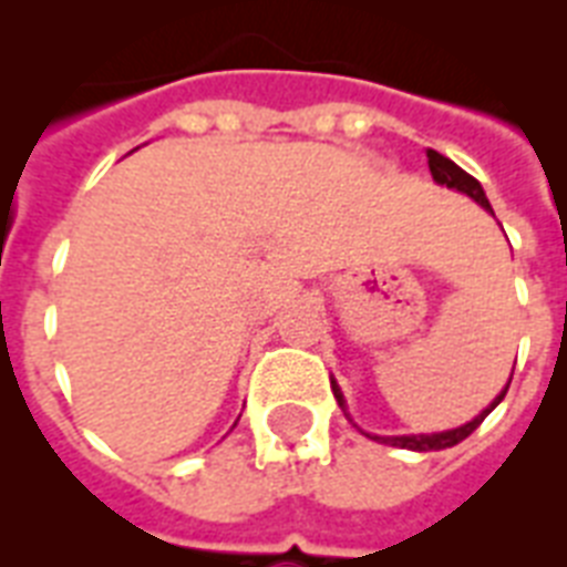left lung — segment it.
Instances as JSON below:
<instances>
[{"instance_id": "obj_1", "label": "left lung", "mask_w": 567, "mask_h": 567, "mask_svg": "<svg viewBox=\"0 0 567 567\" xmlns=\"http://www.w3.org/2000/svg\"><path fill=\"white\" fill-rule=\"evenodd\" d=\"M426 162H430V173L432 179L439 182V185H447V188H456L462 190V194H467L471 199H476V203L483 205L485 212H492L494 208L488 205V199H485L483 194V185L471 176V173H465L458 164H453L450 158H444L441 153H435V150H426ZM512 382V379H509ZM506 391H509V385L503 388L501 394H497V400H494L488 409H485L483 414H476L474 421L465 423V426H458V430H447V432H435V435H371L373 441H379V444H391V447H405V450H421V453H426V450H444V447H453V444H458V441H465L471 432L480 426V423L488 417V412H492L494 405L501 403L503 396H506ZM332 394H336L338 405L344 409V394H341V388L332 382Z\"/></svg>"}]
</instances>
